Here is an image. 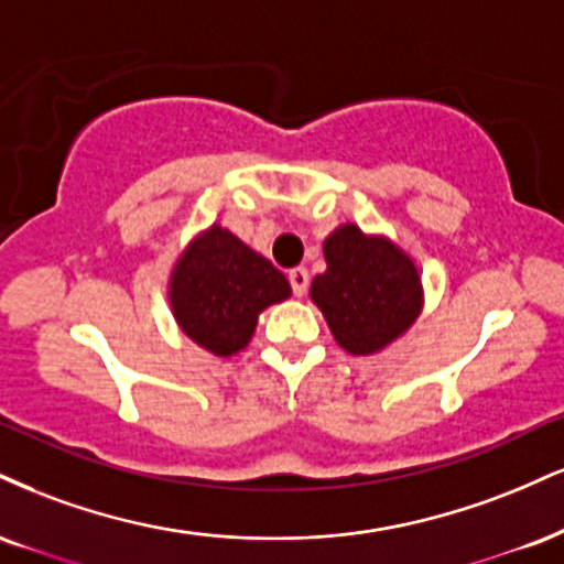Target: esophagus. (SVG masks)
<instances>
[{
  "mask_svg": "<svg viewBox=\"0 0 564 564\" xmlns=\"http://www.w3.org/2000/svg\"><path fill=\"white\" fill-rule=\"evenodd\" d=\"M289 283H291V291H294V296H304L310 289V273L304 268L289 270Z\"/></svg>",
  "mask_w": 564,
  "mask_h": 564,
  "instance_id": "1",
  "label": "esophagus"
}]
</instances>
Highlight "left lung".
I'll list each match as a JSON object with an SVG mask.
<instances>
[{
    "mask_svg": "<svg viewBox=\"0 0 564 564\" xmlns=\"http://www.w3.org/2000/svg\"><path fill=\"white\" fill-rule=\"evenodd\" d=\"M323 252L328 270L312 281V300L338 347L372 355L410 328L420 312V278L399 249L344 226L325 239Z\"/></svg>",
    "mask_w": 564,
    "mask_h": 564,
    "instance_id": "8db88e82",
    "label": "left lung"
}]
</instances>
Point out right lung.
Masks as SVG:
<instances>
[{
    "mask_svg": "<svg viewBox=\"0 0 564 564\" xmlns=\"http://www.w3.org/2000/svg\"><path fill=\"white\" fill-rule=\"evenodd\" d=\"M291 294L286 275L228 230L213 226L175 264L171 302L188 338L213 355L247 347L257 315Z\"/></svg>",
    "mask_w": 564,
    "mask_h": 564,
    "instance_id": "right-lung-1",
    "label": "right lung"
}]
</instances>
